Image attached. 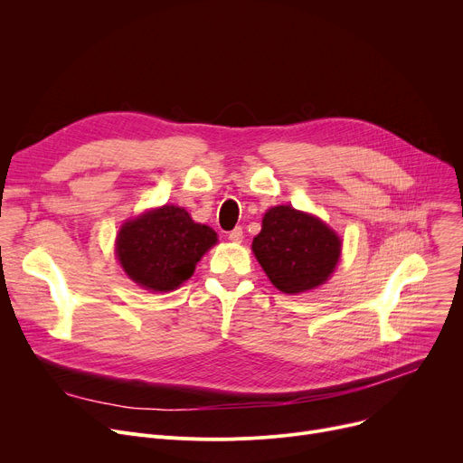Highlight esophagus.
I'll list each match as a JSON object with an SVG mask.
<instances>
[{"label":"esophagus","instance_id":"34e87169","mask_svg":"<svg viewBox=\"0 0 463 463\" xmlns=\"http://www.w3.org/2000/svg\"><path fill=\"white\" fill-rule=\"evenodd\" d=\"M229 240L234 241V244H240L241 240H244V231H241V227H236L229 232Z\"/></svg>","mask_w":463,"mask_h":463}]
</instances>
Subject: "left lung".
Here are the masks:
<instances>
[{
	"label": "left lung",
	"mask_w": 463,
	"mask_h": 463,
	"mask_svg": "<svg viewBox=\"0 0 463 463\" xmlns=\"http://www.w3.org/2000/svg\"><path fill=\"white\" fill-rule=\"evenodd\" d=\"M251 250L276 288L298 295L332 276L342 240L319 217L281 204L264 213Z\"/></svg>",
	"instance_id": "left-lung-1"
}]
</instances>
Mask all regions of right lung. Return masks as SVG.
<instances>
[{
	"instance_id": "right-lung-1",
	"label": "right lung",
	"mask_w": 463,
	"mask_h": 463,
	"mask_svg": "<svg viewBox=\"0 0 463 463\" xmlns=\"http://www.w3.org/2000/svg\"><path fill=\"white\" fill-rule=\"evenodd\" d=\"M215 241L213 229L194 223L184 208L165 204L121 225L116 257L137 285L166 293L193 276L194 266Z\"/></svg>"
}]
</instances>
